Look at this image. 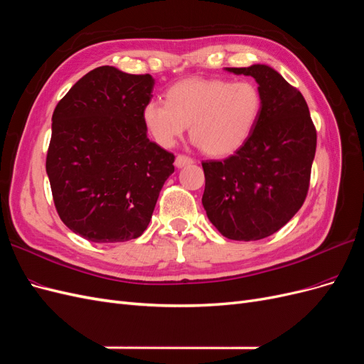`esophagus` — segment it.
<instances>
[{
  "mask_svg": "<svg viewBox=\"0 0 364 364\" xmlns=\"http://www.w3.org/2000/svg\"><path fill=\"white\" fill-rule=\"evenodd\" d=\"M193 162H194V159L190 158V156H186V155H178V156H176V161H174L176 167H179V168L185 167V165H190Z\"/></svg>",
  "mask_w": 364,
  "mask_h": 364,
  "instance_id": "1",
  "label": "esophagus"
}]
</instances>
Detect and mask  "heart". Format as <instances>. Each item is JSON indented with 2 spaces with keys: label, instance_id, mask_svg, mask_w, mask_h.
I'll list each match as a JSON object with an SVG mask.
<instances>
[{
  "label": "heart",
  "instance_id": "obj_1",
  "mask_svg": "<svg viewBox=\"0 0 364 364\" xmlns=\"http://www.w3.org/2000/svg\"><path fill=\"white\" fill-rule=\"evenodd\" d=\"M261 112L262 95L250 80L185 79L167 91V102L144 105L142 123L162 147H173L190 126L206 155L226 156L250 138Z\"/></svg>",
  "mask_w": 364,
  "mask_h": 364
}]
</instances>
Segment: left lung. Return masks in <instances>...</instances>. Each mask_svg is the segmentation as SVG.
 Wrapping results in <instances>:
<instances>
[{"instance_id": "8db88e82", "label": "left lung", "mask_w": 364, "mask_h": 364, "mask_svg": "<svg viewBox=\"0 0 364 364\" xmlns=\"http://www.w3.org/2000/svg\"><path fill=\"white\" fill-rule=\"evenodd\" d=\"M228 71L258 82L262 112L234 155L202 162V203L223 237L257 241L278 232L304 205L317 134L304 95L279 73L267 65Z\"/></svg>"}]
</instances>
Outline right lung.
<instances>
[{
    "instance_id": "obj_1",
    "label": "right lung",
    "mask_w": 364,
    "mask_h": 364,
    "mask_svg": "<svg viewBox=\"0 0 364 364\" xmlns=\"http://www.w3.org/2000/svg\"><path fill=\"white\" fill-rule=\"evenodd\" d=\"M150 74L98 67L83 75L53 112L47 174L62 222L94 243L142 235L174 155L147 138L142 107Z\"/></svg>"
}]
</instances>
